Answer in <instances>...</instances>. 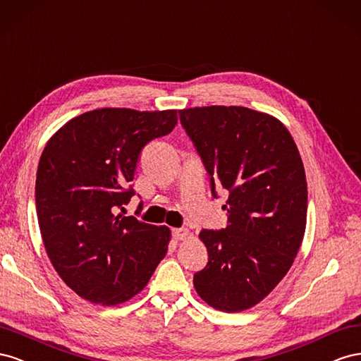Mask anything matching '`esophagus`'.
Masks as SVG:
<instances>
[{"label": "esophagus", "mask_w": 361, "mask_h": 361, "mask_svg": "<svg viewBox=\"0 0 361 361\" xmlns=\"http://www.w3.org/2000/svg\"><path fill=\"white\" fill-rule=\"evenodd\" d=\"M172 235H173V239L183 240V239H186L188 235H189V230L188 228H173L172 230Z\"/></svg>", "instance_id": "esophagus-1"}]
</instances>
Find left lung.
<instances>
[{
	"instance_id": "8db88e82",
	"label": "left lung",
	"mask_w": 361,
	"mask_h": 361,
	"mask_svg": "<svg viewBox=\"0 0 361 361\" xmlns=\"http://www.w3.org/2000/svg\"><path fill=\"white\" fill-rule=\"evenodd\" d=\"M181 126L210 175L228 190L226 228L202 230L209 263L195 290L216 310L263 301L289 272L307 224V180L292 135L272 115L239 106L180 110Z\"/></svg>"
}]
</instances>
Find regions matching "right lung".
<instances>
[{
	"instance_id": "right-lung-1",
	"label": "right lung",
	"mask_w": 361,
	"mask_h": 361,
	"mask_svg": "<svg viewBox=\"0 0 361 361\" xmlns=\"http://www.w3.org/2000/svg\"><path fill=\"white\" fill-rule=\"evenodd\" d=\"M177 110L97 109L68 121L40 156L36 209L48 259L83 300L118 305L143 290L166 255L168 226L116 214L135 195L142 148L168 135Z\"/></svg>"
}]
</instances>
